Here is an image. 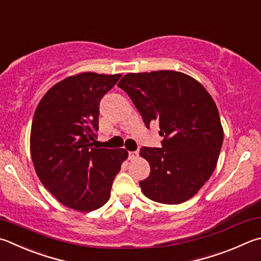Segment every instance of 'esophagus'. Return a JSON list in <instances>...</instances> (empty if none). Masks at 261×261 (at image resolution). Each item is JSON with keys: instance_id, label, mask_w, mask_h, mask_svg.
<instances>
[{"instance_id": "esophagus-1", "label": "esophagus", "mask_w": 261, "mask_h": 261, "mask_svg": "<svg viewBox=\"0 0 261 261\" xmlns=\"http://www.w3.org/2000/svg\"><path fill=\"white\" fill-rule=\"evenodd\" d=\"M138 155H139V153L138 151H129V159L130 160H134V159H136V158H138Z\"/></svg>"}]
</instances>
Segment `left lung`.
Listing matches in <instances>:
<instances>
[{
	"label": "left lung",
	"mask_w": 261,
	"mask_h": 261,
	"mask_svg": "<svg viewBox=\"0 0 261 261\" xmlns=\"http://www.w3.org/2000/svg\"><path fill=\"white\" fill-rule=\"evenodd\" d=\"M117 87L131 98L146 127L158 122L163 137L161 148H140L150 165L141 191L164 204L189 200L215 171L224 140L212 97L196 80L173 70L126 74Z\"/></svg>",
	"instance_id": "left-lung-1"
}]
</instances>
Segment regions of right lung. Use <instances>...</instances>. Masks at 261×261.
I'll use <instances>...</instances> for the list:
<instances>
[{
	"label": "right lung",
	"instance_id": "obj_1",
	"mask_svg": "<svg viewBox=\"0 0 261 261\" xmlns=\"http://www.w3.org/2000/svg\"><path fill=\"white\" fill-rule=\"evenodd\" d=\"M121 74L82 73L54 85L37 106L31 154L44 187L61 204L89 212L110 200L114 178L127 158L123 148H94L99 102Z\"/></svg>",
	"mask_w": 261,
	"mask_h": 261
}]
</instances>
